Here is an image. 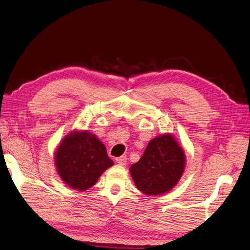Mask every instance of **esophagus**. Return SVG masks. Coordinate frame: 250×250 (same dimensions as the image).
<instances>
[{
  "label": "esophagus",
  "mask_w": 250,
  "mask_h": 250,
  "mask_svg": "<svg viewBox=\"0 0 250 250\" xmlns=\"http://www.w3.org/2000/svg\"><path fill=\"white\" fill-rule=\"evenodd\" d=\"M116 160V162L119 164V165H122V166H125V164H126V157H125V156H122V157H118V158H116L115 159Z\"/></svg>",
  "instance_id": "1"
}]
</instances>
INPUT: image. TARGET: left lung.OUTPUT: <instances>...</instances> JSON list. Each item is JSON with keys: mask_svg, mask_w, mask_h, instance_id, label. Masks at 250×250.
Returning a JSON list of instances; mask_svg holds the SVG:
<instances>
[{"mask_svg": "<svg viewBox=\"0 0 250 250\" xmlns=\"http://www.w3.org/2000/svg\"><path fill=\"white\" fill-rule=\"evenodd\" d=\"M186 167V155L175 137L166 133L151 139L137 163L130 167L132 179L142 193L161 195L181 180Z\"/></svg>", "mask_w": 250, "mask_h": 250, "instance_id": "left-lung-1", "label": "left lung"}]
</instances>
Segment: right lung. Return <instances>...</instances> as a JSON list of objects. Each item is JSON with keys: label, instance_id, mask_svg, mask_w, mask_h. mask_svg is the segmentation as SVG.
Listing matches in <instances>:
<instances>
[{"label": "right lung", "instance_id": "1", "mask_svg": "<svg viewBox=\"0 0 250 250\" xmlns=\"http://www.w3.org/2000/svg\"><path fill=\"white\" fill-rule=\"evenodd\" d=\"M54 161L60 179L81 192L94 186L103 172L114 164L104 144L84 130L72 131L64 137L55 151Z\"/></svg>", "mask_w": 250, "mask_h": 250}]
</instances>
